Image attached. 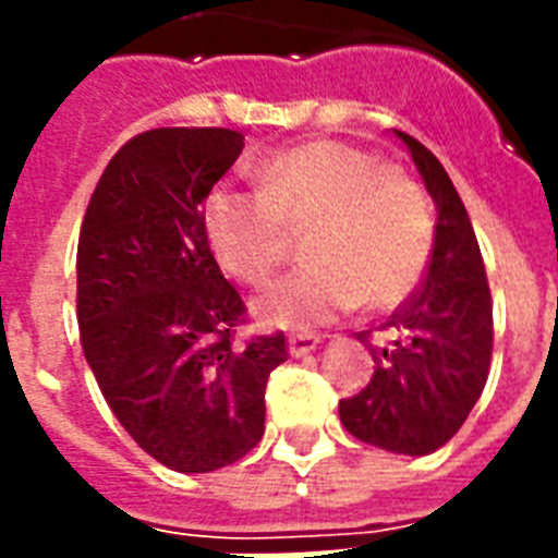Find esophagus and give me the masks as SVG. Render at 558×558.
Wrapping results in <instances>:
<instances>
[{
    "label": "esophagus",
    "instance_id": "1",
    "mask_svg": "<svg viewBox=\"0 0 558 558\" xmlns=\"http://www.w3.org/2000/svg\"><path fill=\"white\" fill-rule=\"evenodd\" d=\"M318 344H322V336H315V332H292V336H289V353H292V356H306V353H313Z\"/></svg>",
    "mask_w": 558,
    "mask_h": 558
}]
</instances>
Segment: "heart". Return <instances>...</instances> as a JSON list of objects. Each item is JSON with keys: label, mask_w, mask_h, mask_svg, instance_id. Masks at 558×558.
<instances>
[{"label": "heart", "mask_w": 558, "mask_h": 558, "mask_svg": "<svg viewBox=\"0 0 558 558\" xmlns=\"http://www.w3.org/2000/svg\"><path fill=\"white\" fill-rule=\"evenodd\" d=\"M205 231L236 280L263 287L306 231V266L257 304L275 327H310L356 310H393L423 280L434 219L425 191L399 168L339 142H310L260 168V191L217 185Z\"/></svg>", "instance_id": "obj_1"}]
</instances>
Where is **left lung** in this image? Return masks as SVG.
<instances>
[{
  "label": "left lung",
  "instance_id": "1",
  "mask_svg": "<svg viewBox=\"0 0 558 558\" xmlns=\"http://www.w3.org/2000/svg\"><path fill=\"white\" fill-rule=\"evenodd\" d=\"M437 205L428 275L379 327L359 332L373 376L339 402L344 428L362 442L397 454H428L466 423L493 362V295L466 205L425 144L399 133Z\"/></svg>",
  "mask_w": 558,
  "mask_h": 558
}]
</instances>
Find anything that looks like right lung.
Instances as JSON below:
<instances>
[{"label": "right lung", "mask_w": 558, "mask_h": 558, "mask_svg": "<svg viewBox=\"0 0 558 558\" xmlns=\"http://www.w3.org/2000/svg\"><path fill=\"white\" fill-rule=\"evenodd\" d=\"M226 126H159L100 173L77 240L83 356L126 434L177 472H214L260 442L287 336L236 341L245 301L222 278L205 199L243 153Z\"/></svg>", "instance_id": "right-lung-1"}]
</instances>
